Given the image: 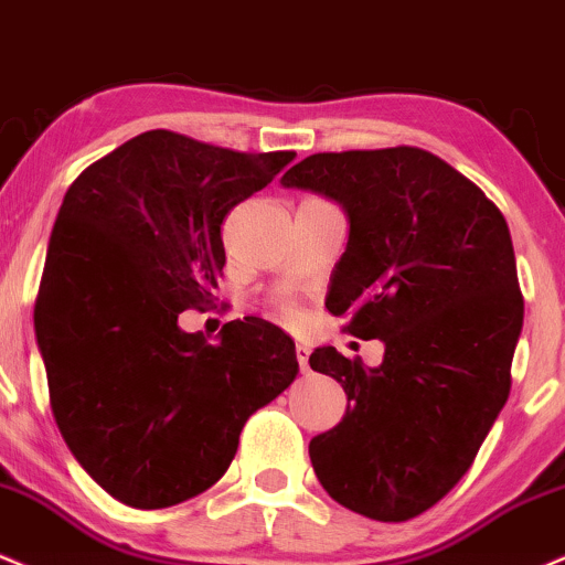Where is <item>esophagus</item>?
I'll use <instances>...</instances> for the list:
<instances>
[{"label": "esophagus", "mask_w": 565, "mask_h": 565, "mask_svg": "<svg viewBox=\"0 0 565 565\" xmlns=\"http://www.w3.org/2000/svg\"><path fill=\"white\" fill-rule=\"evenodd\" d=\"M296 360H298V367H301V373H307V370H309V347H307V343H296Z\"/></svg>", "instance_id": "34e87169"}]
</instances>
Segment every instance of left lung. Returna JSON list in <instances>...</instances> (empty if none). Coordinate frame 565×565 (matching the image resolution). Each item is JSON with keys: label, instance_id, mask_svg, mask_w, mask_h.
<instances>
[{"label": "left lung", "instance_id": "left-lung-1", "mask_svg": "<svg viewBox=\"0 0 565 565\" xmlns=\"http://www.w3.org/2000/svg\"><path fill=\"white\" fill-rule=\"evenodd\" d=\"M282 188L343 209L349 243L324 307L383 341L377 367L315 349L311 370L349 396L343 420L309 441L324 492L373 521H409L462 476L505 407L523 298L505 216L420 148L317 152Z\"/></svg>", "mask_w": 565, "mask_h": 565}]
</instances>
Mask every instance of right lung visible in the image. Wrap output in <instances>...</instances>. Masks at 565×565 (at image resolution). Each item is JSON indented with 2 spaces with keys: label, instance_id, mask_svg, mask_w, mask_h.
<instances>
[{
  "label": "right lung",
  "instance_id": "right-lung-1",
  "mask_svg": "<svg viewBox=\"0 0 565 565\" xmlns=\"http://www.w3.org/2000/svg\"><path fill=\"white\" fill-rule=\"evenodd\" d=\"M296 152L145 131L84 169L60 205L33 328L65 444L110 497L177 505L222 479L250 415L298 375L296 343L232 320L184 333L222 275V222Z\"/></svg>",
  "mask_w": 565,
  "mask_h": 565
}]
</instances>
